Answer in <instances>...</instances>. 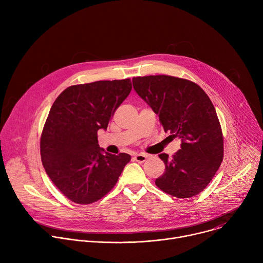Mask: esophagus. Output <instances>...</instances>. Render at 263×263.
<instances>
[{
	"label": "esophagus",
	"instance_id": "34e87169",
	"mask_svg": "<svg viewBox=\"0 0 263 263\" xmlns=\"http://www.w3.org/2000/svg\"><path fill=\"white\" fill-rule=\"evenodd\" d=\"M147 158V155L143 154V153H139V154H135L134 155V159L137 161V162H143L145 161Z\"/></svg>",
	"mask_w": 263,
	"mask_h": 263
}]
</instances>
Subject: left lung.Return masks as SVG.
Returning <instances> with one entry per match:
<instances>
[{
  "label": "left lung",
  "mask_w": 263,
  "mask_h": 263,
  "mask_svg": "<svg viewBox=\"0 0 263 263\" xmlns=\"http://www.w3.org/2000/svg\"><path fill=\"white\" fill-rule=\"evenodd\" d=\"M137 95L159 116L165 132L181 139L173 155L162 153L165 164L156 179L159 189L176 198L197 196L214 177L223 157V139L215 108L196 83L165 74L132 79Z\"/></svg>",
  "instance_id": "left-lung-1"
}]
</instances>
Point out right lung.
Segmentation results:
<instances>
[{"instance_id": "obj_1", "label": "right lung", "mask_w": 263, "mask_h": 263, "mask_svg": "<svg viewBox=\"0 0 263 263\" xmlns=\"http://www.w3.org/2000/svg\"><path fill=\"white\" fill-rule=\"evenodd\" d=\"M131 89L130 79L72 85L52 105L41 138L42 161L71 202L86 205L102 199L131 160L129 154H109L98 143V131L107 129Z\"/></svg>"}]
</instances>
